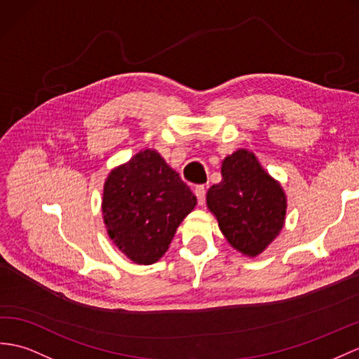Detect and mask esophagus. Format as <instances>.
Here are the masks:
<instances>
[{"label": "esophagus", "instance_id": "34e87169", "mask_svg": "<svg viewBox=\"0 0 359 359\" xmlns=\"http://www.w3.org/2000/svg\"><path fill=\"white\" fill-rule=\"evenodd\" d=\"M205 194H207V190H205V187L203 184H199V186L195 187V195H196V199H198V204L199 205H203L205 203Z\"/></svg>", "mask_w": 359, "mask_h": 359}]
</instances>
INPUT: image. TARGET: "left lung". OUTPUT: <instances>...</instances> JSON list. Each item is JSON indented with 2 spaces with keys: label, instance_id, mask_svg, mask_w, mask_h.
Returning <instances> with one entry per match:
<instances>
[{
  "label": "left lung",
  "instance_id": "8db88e82",
  "mask_svg": "<svg viewBox=\"0 0 359 359\" xmlns=\"http://www.w3.org/2000/svg\"><path fill=\"white\" fill-rule=\"evenodd\" d=\"M207 205L231 245L257 256L282 230L286 199L255 154L238 151L222 163V181L207 191Z\"/></svg>",
  "mask_w": 359,
  "mask_h": 359
}]
</instances>
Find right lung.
<instances>
[{
	"instance_id": "add662e5",
	"label": "right lung",
	"mask_w": 359,
	"mask_h": 359,
	"mask_svg": "<svg viewBox=\"0 0 359 359\" xmlns=\"http://www.w3.org/2000/svg\"><path fill=\"white\" fill-rule=\"evenodd\" d=\"M196 196L160 154L146 149L112 170L103 189V219L112 242L140 265L168 251Z\"/></svg>"
}]
</instances>
